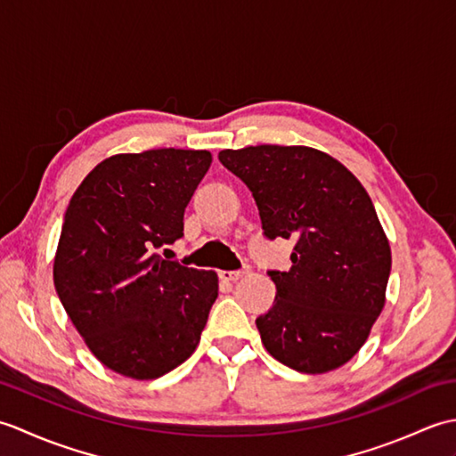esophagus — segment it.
Segmentation results:
<instances>
[{
	"instance_id": "1",
	"label": "esophagus",
	"mask_w": 456,
	"mask_h": 456,
	"mask_svg": "<svg viewBox=\"0 0 456 456\" xmlns=\"http://www.w3.org/2000/svg\"><path fill=\"white\" fill-rule=\"evenodd\" d=\"M245 276V270H221L219 278L225 280V282H237L239 278Z\"/></svg>"
}]
</instances>
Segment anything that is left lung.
Listing matches in <instances>:
<instances>
[{
  "label": "left lung",
  "instance_id": "1",
  "mask_svg": "<svg viewBox=\"0 0 456 456\" xmlns=\"http://www.w3.org/2000/svg\"><path fill=\"white\" fill-rule=\"evenodd\" d=\"M219 160L253 191L265 237L294 240L288 273L268 270L276 297L256 317L266 351L305 374L343 366L370 335L392 268L370 196L317 149L258 144Z\"/></svg>",
  "mask_w": 456,
  "mask_h": 456
}]
</instances>
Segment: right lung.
<instances>
[{"label": "right lung", "instance_id": "right-lung-1", "mask_svg": "<svg viewBox=\"0 0 456 456\" xmlns=\"http://www.w3.org/2000/svg\"><path fill=\"white\" fill-rule=\"evenodd\" d=\"M209 164L208 151L115 154L68 203L54 288L84 343L113 372L154 380L196 351L217 274L154 248L183 235V209Z\"/></svg>", "mask_w": 456, "mask_h": 456}]
</instances>
